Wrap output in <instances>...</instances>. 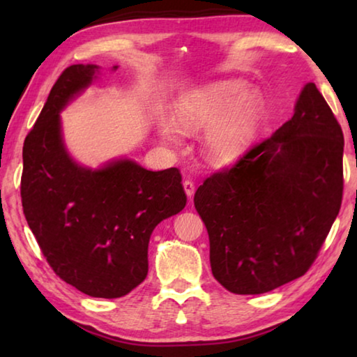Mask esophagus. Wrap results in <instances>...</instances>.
<instances>
[{"label":"esophagus","instance_id":"obj_1","mask_svg":"<svg viewBox=\"0 0 357 357\" xmlns=\"http://www.w3.org/2000/svg\"><path fill=\"white\" fill-rule=\"evenodd\" d=\"M183 187H184V192H185V195L189 197V198H192V197H193V193H195V184H193L192 181L185 179L184 183H183Z\"/></svg>","mask_w":357,"mask_h":357}]
</instances>
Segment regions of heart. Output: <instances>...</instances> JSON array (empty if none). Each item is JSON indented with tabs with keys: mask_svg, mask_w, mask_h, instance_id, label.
I'll return each mask as SVG.
<instances>
[{
	"mask_svg": "<svg viewBox=\"0 0 357 357\" xmlns=\"http://www.w3.org/2000/svg\"><path fill=\"white\" fill-rule=\"evenodd\" d=\"M263 100L241 82H217L179 96L173 121L157 119V132L168 144H179L183 132L203 130L200 149L204 160L223 165L249 146L263 119Z\"/></svg>",
	"mask_w": 357,
	"mask_h": 357,
	"instance_id": "heart-1",
	"label": "heart"
}]
</instances>
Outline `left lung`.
Here are the masks:
<instances>
[{
  "mask_svg": "<svg viewBox=\"0 0 357 357\" xmlns=\"http://www.w3.org/2000/svg\"><path fill=\"white\" fill-rule=\"evenodd\" d=\"M343 132L315 83L293 118L236 165L198 187L213 275L234 294H263L304 275L338 215Z\"/></svg>",
  "mask_w": 357,
  "mask_h": 357,
  "instance_id": "left-lung-1",
  "label": "left lung"
}]
</instances>
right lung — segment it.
<instances>
[{
	"label": "right lung",
	"mask_w": 357,
	"mask_h": 357,
	"mask_svg": "<svg viewBox=\"0 0 357 357\" xmlns=\"http://www.w3.org/2000/svg\"><path fill=\"white\" fill-rule=\"evenodd\" d=\"M99 75L98 64H74L53 84L23 144L22 204L53 271L91 298L114 299L146 279L151 233L187 197L178 168L151 172L129 157L93 168L70 155L61 112Z\"/></svg>",
	"instance_id": "obj_1"
}]
</instances>
